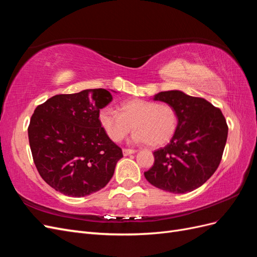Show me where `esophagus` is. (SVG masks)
Returning <instances> with one entry per match:
<instances>
[{
	"label": "esophagus",
	"mask_w": 257,
	"mask_h": 257,
	"mask_svg": "<svg viewBox=\"0 0 257 257\" xmlns=\"http://www.w3.org/2000/svg\"><path fill=\"white\" fill-rule=\"evenodd\" d=\"M135 152H136V150H134V149H127V148H125V149H123V155H124V157H127V155L133 154Z\"/></svg>",
	"instance_id": "esophagus-1"
}]
</instances>
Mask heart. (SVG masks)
Here are the masks:
<instances>
[{"mask_svg": "<svg viewBox=\"0 0 257 257\" xmlns=\"http://www.w3.org/2000/svg\"><path fill=\"white\" fill-rule=\"evenodd\" d=\"M98 121L113 143H120L133 127V141L160 147L170 142L178 128V113L173 106L153 100L131 99L120 105V112L111 107L99 110Z\"/></svg>", "mask_w": 257, "mask_h": 257, "instance_id": "1", "label": "heart"}]
</instances>
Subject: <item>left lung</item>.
<instances>
[{
    "mask_svg": "<svg viewBox=\"0 0 257 257\" xmlns=\"http://www.w3.org/2000/svg\"><path fill=\"white\" fill-rule=\"evenodd\" d=\"M173 106L179 118L170 143L153 152L154 164L145 177L155 188L182 194L203 185L219 167L228 126L220 108L181 91L154 95Z\"/></svg>",
    "mask_w": 257,
    "mask_h": 257,
    "instance_id": "obj_1",
    "label": "left lung"
}]
</instances>
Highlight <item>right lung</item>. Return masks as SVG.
Returning <instances> with one entry per match:
<instances>
[{
	"instance_id": "right-lung-1",
	"label": "right lung",
	"mask_w": 257,
	"mask_h": 257,
	"mask_svg": "<svg viewBox=\"0 0 257 257\" xmlns=\"http://www.w3.org/2000/svg\"><path fill=\"white\" fill-rule=\"evenodd\" d=\"M111 100L109 91L89 89L54 95L35 108L30 148L37 172L52 189L83 197L110 181L123 153L100 126L98 113Z\"/></svg>"
}]
</instances>
